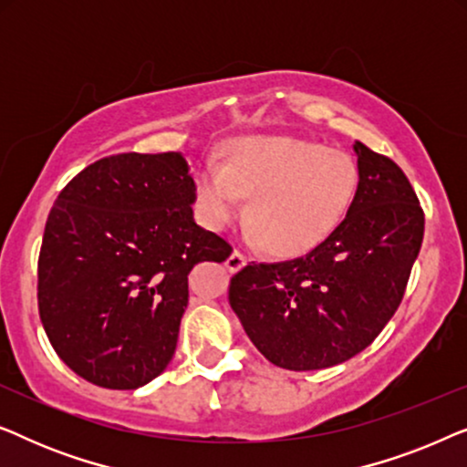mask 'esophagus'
I'll return each instance as SVG.
<instances>
[{
    "instance_id": "obj_1",
    "label": "esophagus",
    "mask_w": 467,
    "mask_h": 467,
    "mask_svg": "<svg viewBox=\"0 0 467 467\" xmlns=\"http://www.w3.org/2000/svg\"><path fill=\"white\" fill-rule=\"evenodd\" d=\"M225 265H227L229 272H238V270H242V267L246 265V257H244V254H242L240 251H234V253L227 257Z\"/></svg>"
}]
</instances>
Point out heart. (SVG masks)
<instances>
[{
    "instance_id": "heart-1",
    "label": "heart",
    "mask_w": 467,
    "mask_h": 467,
    "mask_svg": "<svg viewBox=\"0 0 467 467\" xmlns=\"http://www.w3.org/2000/svg\"><path fill=\"white\" fill-rule=\"evenodd\" d=\"M359 168L348 152L310 140L254 136L227 144L197 174L203 225L221 232L244 213L253 238L278 257H302L334 235L353 206Z\"/></svg>"
}]
</instances>
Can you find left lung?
Returning a JSON list of instances; mask_svg holds the SVG:
<instances>
[{"label":"left lung","instance_id":"8db88e82","mask_svg":"<svg viewBox=\"0 0 467 467\" xmlns=\"http://www.w3.org/2000/svg\"><path fill=\"white\" fill-rule=\"evenodd\" d=\"M359 187L347 219L306 257L248 264L229 304L274 366L306 372L350 359L374 342L404 297L425 216L398 163L355 142Z\"/></svg>","mask_w":467,"mask_h":467}]
</instances>
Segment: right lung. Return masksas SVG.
Wrapping results in <instances>:
<instances>
[{"instance_id": "1", "label": "right lung", "mask_w": 467, "mask_h": 467, "mask_svg": "<svg viewBox=\"0 0 467 467\" xmlns=\"http://www.w3.org/2000/svg\"><path fill=\"white\" fill-rule=\"evenodd\" d=\"M181 152H123L87 165L50 210L37 308L55 353L104 389H138L168 368L189 272L232 246L193 219Z\"/></svg>"}]
</instances>
